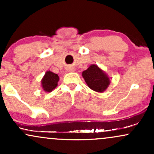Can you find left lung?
Wrapping results in <instances>:
<instances>
[{"instance_id":"left-lung-1","label":"left lung","mask_w":154,"mask_h":154,"mask_svg":"<svg viewBox=\"0 0 154 154\" xmlns=\"http://www.w3.org/2000/svg\"><path fill=\"white\" fill-rule=\"evenodd\" d=\"M82 77L91 89L96 92H103L110 84L108 76L96 65L93 64L82 72Z\"/></svg>"}]
</instances>
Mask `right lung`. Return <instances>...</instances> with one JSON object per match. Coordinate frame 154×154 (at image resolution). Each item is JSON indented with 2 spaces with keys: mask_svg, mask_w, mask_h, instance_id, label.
Instances as JSON below:
<instances>
[{
  "mask_svg": "<svg viewBox=\"0 0 154 154\" xmlns=\"http://www.w3.org/2000/svg\"><path fill=\"white\" fill-rule=\"evenodd\" d=\"M59 76L51 72H47L42 79V86L43 90L46 92H51L57 86L59 81Z\"/></svg>",
  "mask_w": 154,
  "mask_h": 154,
  "instance_id": "1",
  "label": "right lung"
}]
</instances>
